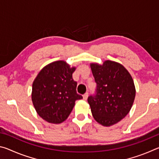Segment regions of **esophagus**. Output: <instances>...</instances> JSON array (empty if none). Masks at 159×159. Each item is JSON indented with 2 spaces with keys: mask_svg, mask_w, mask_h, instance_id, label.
<instances>
[{
  "mask_svg": "<svg viewBox=\"0 0 159 159\" xmlns=\"http://www.w3.org/2000/svg\"><path fill=\"white\" fill-rule=\"evenodd\" d=\"M88 94L85 93L84 95H83V99H84V100H86V99H87V98H88Z\"/></svg>",
  "mask_w": 159,
  "mask_h": 159,
  "instance_id": "obj_1",
  "label": "esophagus"
}]
</instances>
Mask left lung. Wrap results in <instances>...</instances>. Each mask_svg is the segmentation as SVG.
<instances>
[{"label":"left lung","mask_w":159,"mask_h":159,"mask_svg":"<svg viewBox=\"0 0 159 159\" xmlns=\"http://www.w3.org/2000/svg\"><path fill=\"white\" fill-rule=\"evenodd\" d=\"M97 83V94L88 102L97 122L109 127L120 121L130 112L135 98L133 78L121 64L105 60L90 64Z\"/></svg>","instance_id":"obj_1"}]
</instances>
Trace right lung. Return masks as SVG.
Segmentation results:
<instances>
[{
	"label": "right lung",
	"instance_id": "add662e5",
	"mask_svg": "<svg viewBox=\"0 0 159 159\" xmlns=\"http://www.w3.org/2000/svg\"><path fill=\"white\" fill-rule=\"evenodd\" d=\"M76 69L66 61H55L45 66L34 79L31 100L37 114L45 121L53 124L64 122L75 102L83 98L77 94V83L72 78Z\"/></svg>",
	"mask_w": 159,
	"mask_h": 159
}]
</instances>
